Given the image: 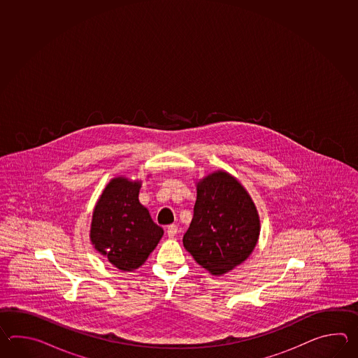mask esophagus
Here are the masks:
<instances>
[{
  "mask_svg": "<svg viewBox=\"0 0 358 358\" xmlns=\"http://www.w3.org/2000/svg\"><path fill=\"white\" fill-rule=\"evenodd\" d=\"M166 234H168L169 238H174L178 234V227L174 224L169 225L168 229H166Z\"/></svg>",
  "mask_w": 358,
  "mask_h": 358,
  "instance_id": "1",
  "label": "esophagus"
}]
</instances>
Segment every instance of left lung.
<instances>
[{"label": "left lung", "instance_id": "obj_1", "mask_svg": "<svg viewBox=\"0 0 358 358\" xmlns=\"http://www.w3.org/2000/svg\"><path fill=\"white\" fill-rule=\"evenodd\" d=\"M197 199L184 248L211 275L227 274L248 259L259 242V211L236 176L216 170L196 182Z\"/></svg>", "mask_w": 358, "mask_h": 358}]
</instances>
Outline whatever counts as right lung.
<instances>
[{"label": "right lung", "mask_w": 358, "mask_h": 358, "mask_svg": "<svg viewBox=\"0 0 358 358\" xmlns=\"http://www.w3.org/2000/svg\"><path fill=\"white\" fill-rule=\"evenodd\" d=\"M141 187L142 180L138 179L113 178L92 213V245L122 271L142 266L164 236V229L153 222L139 202Z\"/></svg>", "instance_id": "1"}]
</instances>
